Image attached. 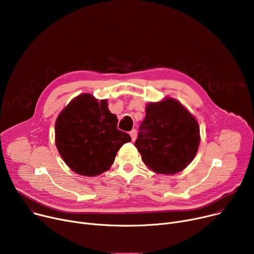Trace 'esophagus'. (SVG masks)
Wrapping results in <instances>:
<instances>
[{"label":"esophagus","instance_id":"34e87169","mask_svg":"<svg viewBox=\"0 0 254 254\" xmlns=\"http://www.w3.org/2000/svg\"><path fill=\"white\" fill-rule=\"evenodd\" d=\"M129 135H130V137H131V140L132 141H135L136 139H137V130L136 129H132L131 131H129Z\"/></svg>","mask_w":254,"mask_h":254}]
</instances>
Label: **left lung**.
I'll use <instances>...</instances> for the list:
<instances>
[{
	"mask_svg": "<svg viewBox=\"0 0 254 254\" xmlns=\"http://www.w3.org/2000/svg\"><path fill=\"white\" fill-rule=\"evenodd\" d=\"M135 146L148 169L176 174L194 158L201 136L195 117L177 100L166 97L146 105Z\"/></svg>",
	"mask_w": 254,
	"mask_h": 254,
	"instance_id": "left-lung-1",
	"label": "left lung"
}]
</instances>
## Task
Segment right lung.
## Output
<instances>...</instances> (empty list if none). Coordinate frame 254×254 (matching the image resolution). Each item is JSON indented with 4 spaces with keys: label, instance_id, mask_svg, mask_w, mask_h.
<instances>
[{
    "label": "right lung",
    "instance_id": "obj_1",
    "mask_svg": "<svg viewBox=\"0 0 254 254\" xmlns=\"http://www.w3.org/2000/svg\"><path fill=\"white\" fill-rule=\"evenodd\" d=\"M118 119L108 101L90 93L74 98L56 120V145L65 165L79 175L93 177L108 171L120 147L130 142L117 128Z\"/></svg>",
    "mask_w": 254,
    "mask_h": 254
}]
</instances>
